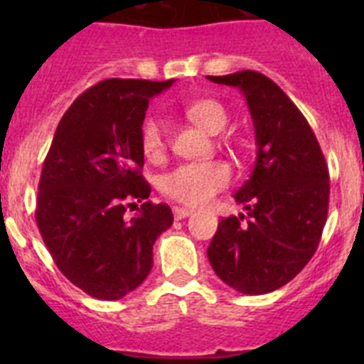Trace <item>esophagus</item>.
I'll return each mask as SVG.
<instances>
[{
  "instance_id": "34e87169",
  "label": "esophagus",
  "mask_w": 364,
  "mask_h": 364,
  "mask_svg": "<svg viewBox=\"0 0 364 364\" xmlns=\"http://www.w3.org/2000/svg\"><path fill=\"white\" fill-rule=\"evenodd\" d=\"M191 213H193V210H188V208H178V205H176V208H173V215H175L176 220H182V218L189 217Z\"/></svg>"
}]
</instances>
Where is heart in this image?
Here are the masks:
<instances>
[{
    "label": "heart",
    "mask_w": 364,
    "mask_h": 364,
    "mask_svg": "<svg viewBox=\"0 0 364 364\" xmlns=\"http://www.w3.org/2000/svg\"><path fill=\"white\" fill-rule=\"evenodd\" d=\"M186 114L191 122L208 133H218L226 125V111L215 100H197L186 107ZM142 151L147 159L156 160L166 149V125L159 117H149L140 131ZM231 180V169L226 162H191L175 167L164 175L160 188L164 195L182 204L200 205L213 198L226 188Z\"/></svg>",
    "instance_id": "heart-1"
}]
</instances>
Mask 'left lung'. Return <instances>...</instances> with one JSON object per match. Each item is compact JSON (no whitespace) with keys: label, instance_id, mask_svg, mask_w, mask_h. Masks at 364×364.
Listing matches in <instances>:
<instances>
[{"label":"left lung","instance_id":"1","mask_svg":"<svg viewBox=\"0 0 364 364\" xmlns=\"http://www.w3.org/2000/svg\"><path fill=\"white\" fill-rule=\"evenodd\" d=\"M208 80L242 92L257 146L252 175L233 195L246 217L218 222L208 259L233 290L269 294L290 282L319 246L330 198L326 162L306 118L268 76L240 70Z\"/></svg>","mask_w":364,"mask_h":364}]
</instances>
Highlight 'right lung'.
Instances as JSON below:
<instances>
[{
    "label": "right lung",
    "mask_w": 364,
    "mask_h": 364,
    "mask_svg": "<svg viewBox=\"0 0 364 364\" xmlns=\"http://www.w3.org/2000/svg\"><path fill=\"white\" fill-rule=\"evenodd\" d=\"M173 82L111 78L87 89L58 124L43 162L38 228L60 272L95 299L136 290L153 268L154 240L173 224L169 205L147 200L140 173L149 100ZM131 205L139 211L129 219Z\"/></svg>",
    "instance_id": "1"
}]
</instances>
